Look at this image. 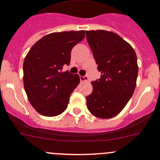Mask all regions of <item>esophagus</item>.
Returning <instances> with one entry per match:
<instances>
[{"mask_svg":"<svg viewBox=\"0 0 160 160\" xmlns=\"http://www.w3.org/2000/svg\"><path fill=\"white\" fill-rule=\"evenodd\" d=\"M80 81L81 82H84V81H88V77L87 76H80Z\"/></svg>","mask_w":160,"mask_h":160,"instance_id":"esophagus-1","label":"esophagus"}]
</instances>
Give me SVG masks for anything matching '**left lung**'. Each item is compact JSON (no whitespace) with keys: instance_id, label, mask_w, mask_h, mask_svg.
Wrapping results in <instances>:
<instances>
[{"instance_id":"8db88e82","label":"left lung","mask_w":160,"mask_h":160,"mask_svg":"<svg viewBox=\"0 0 160 160\" xmlns=\"http://www.w3.org/2000/svg\"><path fill=\"white\" fill-rule=\"evenodd\" d=\"M101 78L91 82L86 98L88 110L100 118H111L122 111L136 86L138 67L135 50L118 35L104 30L86 31Z\"/></svg>"}]
</instances>
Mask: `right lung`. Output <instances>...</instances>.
<instances>
[{"label":"right lung","mask_w":160,"mask_h":160,"mask_svg":"<svg viewBox=\"0 0 160 160\" xmlns=\"http://www.w3.org/2000/svg\"><path fill=\"white\" fill-rule=\"evenodd\" d=\"M85 31L49 34L33 45L23 64L25 90L39 114L53 117L67 109L71 93L80 83L78 74L67 70L71 50L84 38Z\"/></svg>","instance_id":"1"}]
</instances>
